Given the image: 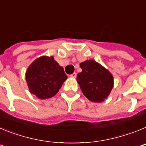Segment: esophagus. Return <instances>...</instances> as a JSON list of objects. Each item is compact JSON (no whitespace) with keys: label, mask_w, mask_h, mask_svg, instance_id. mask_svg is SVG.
Masks as SVG:
<instances>
[{"label":"esophagus","mask_w":146,"mask_h":146,"mask_svg":"<svg viewBox=\"0 0 146 146\" xmlns=\"http://www.w3.org/2000/svg\"><path fill=\"white\" fill-rule=\"evenodd\" d=\"M71 77H73V78H75L76 77H77V73H75V72H74L73 74H72L70 75Z\"/></svg>","instance_id":"esophagus-1"}]
</instances>
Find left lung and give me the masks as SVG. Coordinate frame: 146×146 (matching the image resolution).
Wrapping results in <instances>:
<instances>
[{
  "label": "left lung",
  "mask_w": 146,
  "mask_h": 146,
  "mask_svg": "<svg viewBox=\"0 0 146 146\" xmlns=\"http://www.w3.org/2000/svg\"><path fill=\"white\" fill-rule=\"evenodd\" d=\"M82 72L77 81L85 96L94 102L106 99L114 86L113 76L107 69L94 60H87L80 64Z\"/></svg>",
  "instance_id": "1"
}]
</instances>
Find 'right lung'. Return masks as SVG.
Segmentation results:
<instances>
[{"label": "right lung", "mask_w": 146, "mask_h": 146, "mask_svg": "<svg viewBox=\"0 0 146 146\" xmlns=\"http://www.w3.org/2000/svg\"><path fill=\"white\" fill-rule=\"evenodd\" d=\"M67 76L53 56H41L33 61L25 73L29 91L40 99L54 96Z\"/></svg>", "instance_id": "right-lung-1"}]
</instances>
